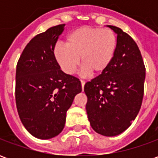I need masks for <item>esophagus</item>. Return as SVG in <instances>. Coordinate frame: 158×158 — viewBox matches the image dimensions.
Segmentation results:
<instances>
[{
	"label": "esophagus",
	"mask_w": 158,
	"mask_h": 158,
	"mask_svg": "<svg viewBox=\"0 0 158 158\" xmlns=\"http://www.w3.org/2000/svg\"><path fill=\"white\" fill-rule=\"evenodd\" d=\"M85 82L84 80H81V86H82V89H84V86H85Z\"/></svg>",
	"instance_id": "obj_1"
}]
</instances>
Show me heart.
<instances>
[{
	"mask_svg": "<svg viewBox=\"0 0 158 158\" xmlns=\"http://www.w3.org/2000/svg\"><path fill=\"white\" fill-rule=\"evenodd\" d=\"M116 48L113 30L83 26L69 33L65 45H56L53 54L60 69L68 75L75 73L80 58L85 73L100 74L111 64Z\"/></svg>",
	"mask_w": 158,
	"mask_h": 158,
	"instance_id": "1",
	"label": "heart"
}]
</instances>
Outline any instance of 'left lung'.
<instances>
[{"instance_id":"1","label":"left lung","mask_w":158,"mask_h":158,"mask_svg":"<svg viewBox=\"0 0 158 158\" xmlns=\"http://www.w3.org/2000/svg\"><path fill=\"white\" fill-rule=\"evenodd\" d=\"M117 48L109 67L85 85L86 112L92 129L100 135L116 136L131 125L142 103L146 68L139 47L118 27Z\"/></svg>"}]
</instances>
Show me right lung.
<instances>
[{
	"label": "right lung",
	"mask_w": 158,
	"mask_h": 158,
	"mask_svg": "<svg viewBox=\"0 0 158 158\" xmlns=\"http://www.w3.org/2000/svg\"><path fill=\"white\" fill-rule=\"evenodd\" d=\"M64 26L35 36L17 64L18 113L25 129L38 139H52L62 132L67 111L82 90L79 79L62 72L54 57L53 49Z\"/></svg>",
	"instance_id": "right-lung-1"
}]
</instances>
